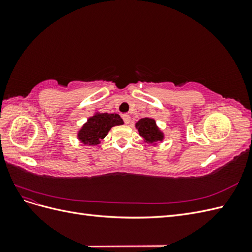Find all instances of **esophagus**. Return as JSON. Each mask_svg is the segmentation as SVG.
Instances as JSON below:
<instances>
[{"instance_id":"34e87169","label":"esophagus","mask_w":252,"mask_h":252,"mask_svg":"<svg viewBox=\"0 0 252 252\" xmlns=\"http://www.w3.org/2000/svg\"><path fill=\"white\" fill-rule=\"evenodd\" d=\"M122 118H123V121H124V123L126 125H128L129 123H130V117H129V114H123V116H122Z\"/></svg>"}]
</instances>
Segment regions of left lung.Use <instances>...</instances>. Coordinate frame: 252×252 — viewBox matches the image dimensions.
<instances>
[{"label": "left lung", "mask_w": 252, "mask_h": 252, "mask_svg": "<svg viewBox=\"0 0 252 252\" xmlns=\"http://www.w3.org/2000/svg\"><path fill=\"white\" fill-rule=\"evenodd\" d=\"M139 133L146 143H155L163 140V133L158 130L155 120L145 118L135 124Z\"/></svg>", "instance_id": "left-lung-1"}]
</instances>
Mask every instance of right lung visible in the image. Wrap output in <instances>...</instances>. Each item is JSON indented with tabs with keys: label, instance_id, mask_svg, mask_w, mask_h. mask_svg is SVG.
<instances>
[{
	"label": "right lung",
	"instance_id": "right-lung-1",
	"mask_svg": "<svg viewBox=\"0 0 252 252\" xmlns=\"http://www.w3.org/2000/svg\"><path fill=\"white\" fill-rule=\"evenodd\" d=\"M123 124V120L117 113H95L79 131V139L87 145H96L107 135L110 128Z\"/></svg>",
	"mask_w": 252,
	"mask_h": 252
}]
</instances>
